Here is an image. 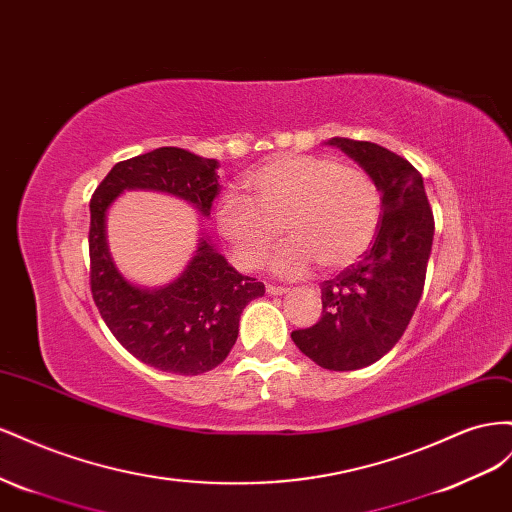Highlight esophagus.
Segmentation results:
<instances>
[{"label":"esophagus","mask_w":512,"mask_h":512,"mask_svg":"<svg viewBox=\"0 0 512 512\" xmlns=\"http://www.w3.org/2000/svg\"><path fill=\"white\" fill-rule=\"evenodd\" d=\"M266 291H268L270 296H283V294H287V287H283V285H268Z\"/></svg>","instance_id":"1"}]
</instances>
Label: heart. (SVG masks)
I'll return each instance as SVG.
<instances>
[{
	"label": "heart",
	"instance_id": "1",
	"mask_svg": "<svg viewBox=\"0 0 512 512\" xmlns=\"http://www.w3.org/2000/svg\"><path fill=\"white\" fill-rule=\"evenodd\" d=\"M248 197L229 193L216 227L238 266L257 270L281 240L276 272L343 270L369 251L382 223V191L373 175L321 154L276 156L244 180Z\"/></svg>",
	"mask_w": 512,
	"mask_h": 512
}]
</instances>
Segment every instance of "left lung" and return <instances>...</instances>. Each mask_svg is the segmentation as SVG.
Listing matches in <instances>:
<instances>
[{
    "mask_svg": "<svg viewBox=\"0 0 512 512\" xmlns=\"http://www.w3.org/2000/svg\"><path fill=\"white\" fill-rule=\"evenodd\" d=\"M382 191V223L356 264L321 283V319L294 330L304 356L330 371H356L399 343L425 287L433 244V212L420 171L382 145L334 137Z\"/></svg>",
    "mask_w": 512,
    "mask_h": 512,
    "instance_id": "left-lung-1",
    "label": "left lung"
}]
</instances>
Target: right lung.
I'll return each instance as SVG.
<instances>
[{
  "instance_id": "right-lung-1",
  "label": "right lung",
  "mask_w": 512,
  "mask_h": 512,
  "mask_svg": "<svg viewBox=\"0 0 512 512\" xmlns=\"http://www.w3.org/2000/svg\"><path fill=\"white\" fill-rule=\"evenodd\" d=\"M216 169L214 158L158 148L115 165L90 201V287L98 313L122 347L160 371L199 375L218 367L236 345L244 306L264 296L266 287L229 266L208 238H201L178 281L163 289L130 285L111 261L105 214L126 188H148L210 216L218 195Z\"/></svg>"
}]
</instances>
